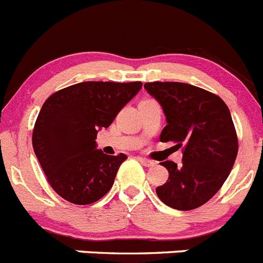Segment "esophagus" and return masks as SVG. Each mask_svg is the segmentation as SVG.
<instances>
[{"mask_svg":"<svg viewBox=\"0 0 263 263\" xmlns=\"http://www.w3.org/2000/svg\"><path fill=\"white\" fill-rule=\"evenodd\" d=\"M139 161L141 162V163H143L144 166H146V167H152V166L156 165V162L151 161V159H148V158H141V157H140Z\"/></svg>","mask_w":263,"mask_h":263,"instance_id":"esophagus-1","label":"esophagus"}]
</instances>
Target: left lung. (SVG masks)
Segmentation results:
<instances>
[{
  "label": "left lung",
  "instance_id": "obj_1",
  "mask_svg": "<svg viewBox=\"0 0 263 263\" xmlns=\"http://www.w3.org/2000/svg\"><path fill=\"white\" fill-rule=\"evenodd\" d=\"M166 117L161 141L183 146V162H161L168 180L157 187L159 200L176 210H192L210 200L230 175L237 136L227 105L217 95L185 83L144 84Z\"/></svg>",
  "mask_w": 263,
  "mask_h": 263
}]
</instances>
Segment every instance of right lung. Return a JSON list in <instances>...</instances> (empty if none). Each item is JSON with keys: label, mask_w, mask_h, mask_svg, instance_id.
<instances>
[{"label": "right lung", "mask_w": 263, "mask_h": 263, "mask_svg": "<svg viewBox=\"0 0 263 263\" xmlns=\"http://www.w3.org/2000/svg\"><path fill=\"white\" fill-rule=\"evenodd\" d=\"M141 87L140 82H85L58 90L44 102L32 145L49 184L61 197L88 205L109 192L127 156H107L97 149L96 137Z\"/></svg>", "instance_id": "add662e5"}]
</instances>
